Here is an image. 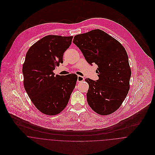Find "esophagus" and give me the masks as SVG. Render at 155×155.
Wrapping results in <instances>:
<instances>
[{"instance_id": "esophagus-1", "label": "esophagus", "mask_w": 155, "mask_h": 155, "mask_svg": "<svg viewBox=\"0 0 155 155\" xmlns=\"http://www.w3.org/2000/svg\"><path fill=\"white\" fill-rule=\"evenodd\" d=\"M84 77H82V76H79V75H78V82H82V81H84Z\"/></svg>"}]
</instances>
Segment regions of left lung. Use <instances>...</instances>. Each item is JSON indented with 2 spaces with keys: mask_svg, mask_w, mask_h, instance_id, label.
I'll return each mask as SVG.
<instances>
[{
  "mask_svg": "<svg viewBox=\"0 0 155 155\" xmlns=\"http://www.w3.org/2000/svg\"><path fill=\"white\" fill-rule=\"evenodd\" d=\"M73 42L89 64L98 66L96 72L99 79L97 81L85 79L89 85V106L100 115L113 113L120 107L130 88L131 70L125 48L100 29L76 35Z\"/></svg>",
  "mask_w": 155,
  "mask_h": 155,
  "instance_id": "left-lung-1",
  "label": "left lung"
}]
</instances>
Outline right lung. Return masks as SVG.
I'll list each match as a JSON object with an SVG mask.
<instances>
[{"mask_svg": "<svg viewBox=\"0 0 155 155\" xmlns=\"http://www.w3.org/2000/svg\"><path fill=\"white\" fill-rule=\"evenodd\" d=\"M73 36L48 35L28 50L22 66L23 84L31 101L41 112L56 115L66 107L78 76H65L53 72L63 63V54Z\"/></svg>", "mask_w": 155, "mask_h": 155, "instance_id": "add662e5", "label": "right lung"}]
</instances>
